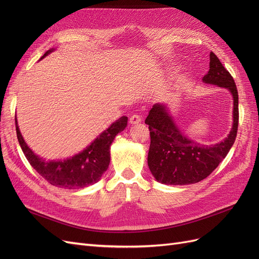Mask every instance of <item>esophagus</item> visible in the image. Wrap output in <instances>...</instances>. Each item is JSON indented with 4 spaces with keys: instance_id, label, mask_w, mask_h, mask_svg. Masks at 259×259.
Segmentation results:
<instances>
[{
    "instance_id": "1",
    "label": "esophagus",
    "mask_w": 259,
    "mask_h": 259,
    "mask_svg": "<svg viewBox=\"0 0 259 259\" xmlns=\"http://www.w3.org/2000/svg\"><path fill=\"white\" fill-rule=\"evenodd\" d=\"M140 122H142V117H140V115H138V114H133L130 117V123L131 124H138Z\"/></svg>"
}]
</instances>
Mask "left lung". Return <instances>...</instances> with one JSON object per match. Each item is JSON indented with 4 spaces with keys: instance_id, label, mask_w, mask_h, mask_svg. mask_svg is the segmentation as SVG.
Here are the masks:
<instances>
[{
    "instance_id": "left-lung-1",
    "label": "left lung",
    "mask_w": 259,
    "mask_h": 259,
    "mask_svg": "<svg viewBox=\"0 0 259 259\" xmlns=\"http://www.w3.org/2000/svg\"><path fill=\"white\" fill-rule=\"evenodd\" d=\"M203 82L228 89L233 97V125L230 134L216 145H200L176 126L164 105L155 104L145 121L150 131L148 166L159 183L189 185L206 178L228 154L237 137L239 95L236 83L216 55L209 54V70Z\"/></svg>"
}]
</instances>
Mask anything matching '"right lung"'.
Here are the masks:
<instances>
[{
    "mask_svg": "<svg viewBox=\"0 0 259 259\" xmlns=\"http://www.w3.org/2000/svg\"><path fill=\"white\" fill-rule=\"evenodd\" d=\"M52 51L46 52L42 58ZM15 123L19 145L31 166L51 185L66 189H75L96 184L107 170L110 163V146L114 137L126 127L127 116L120 117L82 152L64 161H45L38 158L23 140L17 125L16 115Z\"/></svg>",
    "mask_w": 259,
    "mask_h": 259,
    "instance_id": "right-lung-1",
    "label": "right lung"
}]
</instances>
